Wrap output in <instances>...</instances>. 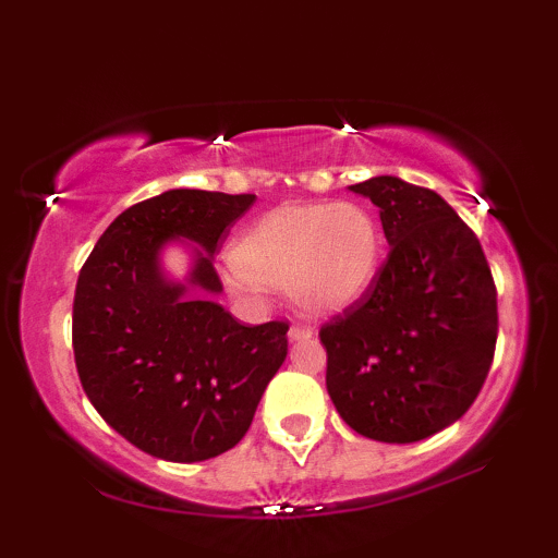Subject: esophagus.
I'll return each instance as SVG.
<instances>
[{
  "label": "esophagus",
  "instance_id": "esophagus-1",
  "mask_svg": "<svg viewBox=\"0 0 558 558\" xmlns=\"http://www.w3.org/2000/svg\"><path fill=\"white\" fill-rule=\"evenodd\" d=\"M289 342H302V340H310L315 338V330H312L310 325H292L289 327Z\"/></svg>",
  "mask_w": 558,
  "mask_h": 558
}]
</instances>
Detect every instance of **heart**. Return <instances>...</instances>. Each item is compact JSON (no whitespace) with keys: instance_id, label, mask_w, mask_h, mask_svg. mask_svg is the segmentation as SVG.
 I'll list each match as a JSON object with an SVG mask.
<instances>
[{"instance_id":"obj_1","label":"heart","mask_w":558,"mask_h":558,"mask_svg":"<svg viewBox=\"0 0 558 558\" xmlns=\"http://www.w3.org/2000/svg\"><path fill=\"white\" fill-rule=\"evenodd\" d=\"M380 262L384 235L363 205H281L241 233L226 281L246 300L287 289L302 310L330 315L368 292Z\"/></svg>"}]
</instances>
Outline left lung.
Here are the masks:
<instances>
[{"label": "left lung", "mask_w": 558, "mask_h": 558, "mask_svg": "<svg viewBox=\"0 0 558 558\" xmlns=\"http://www.w3.org/2000/svg\"><path fill=\"white\" fill-rule=\"evenodd\" d=\"M348 190L378 208L388 251L361 300L319 330L327 393L350 429L411 445L477 399L498 338L483 246L434 190L378 174Z\"/></svg>", "instance_id": "1"}]
</instances>
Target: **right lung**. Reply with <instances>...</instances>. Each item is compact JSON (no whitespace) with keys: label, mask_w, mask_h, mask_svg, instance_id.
Segmentation results:
<instances>
[{"label":"right lung","mask_w":558,"mask_h":558,"mask_svg":"<svg viewBox=\"0 0 558 558\" xmlns=\"http://www.w3.org/2000/svg\"><path fill=\"white\" fill-rule=\"evenodd\" d=\"M256 195L167 190L106 228L78 274L73 353L104 422L157 460L239 445L287 357V323L241 325L218 304L213 258ZM167 247L189 271H166Z\"/></svg>","instance_id":"obj_1"}]
</instances>
